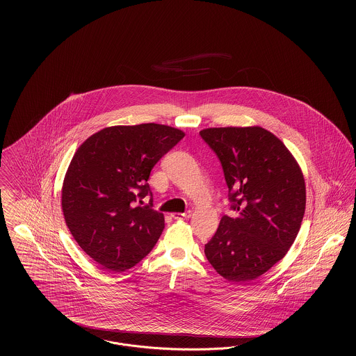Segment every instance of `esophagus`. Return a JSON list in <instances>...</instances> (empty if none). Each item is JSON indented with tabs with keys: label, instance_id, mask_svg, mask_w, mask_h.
I'll return each instance as SVG.
<instances>
[{
	"label": "esophagus",
	"instance_id": "34e87169",
	"mask_svg": "<svg viewBox=\"0 0 356 356\" xmlns=\"http://www.w3.org/2000/svg\"><path fill=\"white\" fill-rule=\"evenodd\" d=\"M172 216H173V219H189L192 216V212L191 211H186L184 213L177 212V213H172Z\"/></svg>",
	"mask_w": 356,
	"mask_h": 356
}]
</instances>
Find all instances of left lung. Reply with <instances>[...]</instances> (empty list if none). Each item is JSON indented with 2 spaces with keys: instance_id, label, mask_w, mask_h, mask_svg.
<instances>
[{
  "instance_id": "1",
  "label": "left lung",
  "mask_w": 356,
  "mask_h": 356,
  "mask_svg": "<svg viewBox=\"0 0 356 356\" xmlns=\"http://www.w3.org/2000/svg\"><path fill=\"white\" fill-rule=\"evenodd\" d=\"M200 135L220 160L237 211L221 218L204 252L224 279L248 283L282 260L298 236L305 176L283 141L259 125L207 128Z\"/></svg>"
}]
</instances>
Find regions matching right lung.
Segmentation results:
<instances>
[{
  "instance_id": "obj_1",
  "label": "right lung",
  "mask_w": 356,
  "mask_h": 356,
  "mask_svg": "<svg viewBox=\"0 0 356 356\" xmlns=\"http://www.w3.org/2000/svg\"><path fill=\"white\" fill-rule=\"evenodd\" d=\"M184 132L163 124L108 127L77 148L61 188L69 231L102 268H132L152 251L164 229V215L140 207L154 164Z\"/></svg>"
}]
</instances>
